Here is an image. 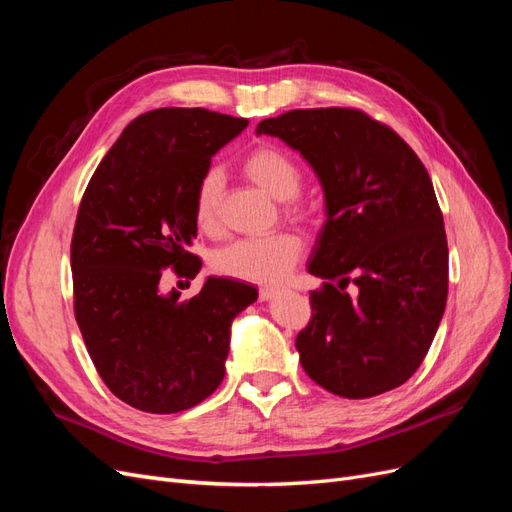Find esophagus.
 Masks as SVG:
<instances>
[{"mask_svg":"<svg viewBox=\"0 0 512 512\" xmlns=\"http://www.w3.org/2000/svg\"><path fill=\"white\" fill-rule=\"evenodd\" d=\"M277 292H280V288H275V286H262V288H260V299H262V301H271L273 297H277Z\"/></svg>","mask_w":512,"mask_h":512,"instance_id":"1","label":"esophagus"}]
</instances>
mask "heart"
<instances>
[{
  "instance_id": "b5f03b06",
  "label": "heart",
  "mask_w": 512,
  "mask_h": 512,
  "mask_svg": "<svg viewBox=\"0 0 512 512\" xmlns=\"http://www.w3.org/2000/svg\"><path fill=\"white\" fill-rule=\"evenodd\" d=\"M243 173L262 192L286 203L301 190V170L282 149L262 145L243 160ZM224 194L222 173L209 168L194 188V222L200 232L215 235L220 230V205ZM301 254V239L294 232H275L262 239H241L218 250L211 258L213 269L243 282L275 284L290 273Z\"/></svg>"
}]
</instances>
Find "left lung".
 Returning a JSON list of instances; mask_svg holds the SVG:
<instances>
[{
  "instance_id": "1",
  "label": "left lung",
  "mask_w": 512,
  "mask_h": 512,
  "mask_svg": "<svg viewBox=\"0 0 512 512\" xmlns=\"http://www.w3.org/2000/svg\"><path fill=\"white\" fill-rule=\"evenodd\" d=\"M256 134L299 151L324 194L307 262L322 286L297 335L303 369L348 399L397 389L423 363L448 294L444 220L423 162L354 108H297Z\"/></svg>"
}]
</instances>
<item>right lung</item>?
I'll return each mask as SVG.
<instances>
[{
	"label": "right lung",
	"mask_w": 512,
	"mask_h": 512,
	"mask_svg": "<svg viewBox=\"0 0 512 512\" xmlns=\"http://www.w3.org/2000/svg\"><path fill=\"white\" fill-rule=\"evenodd\" d=\"M247 119L158 108L128 123L83 194L70 260L74 314L100 378L128 406L173 414L224 380L230 327L258 299L250 284L209 275L196 297L162 290V271L203 262L194 188Z\"/></svg>",
	"instance_id": "right-lung-1"
}]
</instances>
